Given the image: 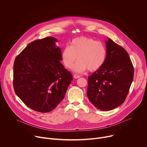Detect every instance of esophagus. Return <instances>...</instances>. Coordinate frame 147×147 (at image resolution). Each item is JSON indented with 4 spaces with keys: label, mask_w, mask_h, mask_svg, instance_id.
Returning <instances> with one entry per match:
<instances>
[{
    "label": "esophagus",
    "mask_w": 147,
    "mask_h": 147,
    "mask_svg": "<svg viewBox=\"0 0 147 147\" xmlns=\"http://www.w3.org/2000/svg\"><path fill=\"white\" fill-rule=\"evenodd\" d=\"M74 77L75 78H78L80 77V76L77 75V74H74Z\"/></svg>",
    "instance_id": "34e87169"
}]
</instances>
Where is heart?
Wrapping results in <instances>:
<instances>
[{"label": "heart", "mask_w": 147, "mask_h": 147, "mask_svg": "<svg viewBox=\"0 0 147 147\" xmlns=\"http://www.w3.org/2000/svg\"><path fill=\"white\" fill-rule=\"evenodd\" d=\"M63 63L69 69L74 67L75 72H82L88 69L93 71L99 69L107 57V49L100 41L87 36H80L73 39L70 46L65 47L61 51Z\"/></svg>", "instance_id": "b5f03b06"}]
</instances>
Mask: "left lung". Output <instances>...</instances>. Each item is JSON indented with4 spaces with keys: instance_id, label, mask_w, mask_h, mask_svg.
<instances>
[{
    "instance_id": "8db88e82",
    "label": "left lung",
    "mask_w": 147,
    "mask_h": 147,
    "mask_svg": "<svg viewBox=\"0 0 147 147\" xmlns=\"http://www.w3.org/2000/svg\"><path fill=\"white\" fill-rule=\"evenodd\" d=\"M105 43V61L88 77L87 94L96 108L110 111L120 106L126 98L133 80L134 67L123 47L110 38Z\"/></svg>"
}]
</instances>
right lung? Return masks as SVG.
<instances>
[{"mask_svg": "<svg viewBox=\"0 0 147 147\" xmlns=\"http://www.w3.org/2000/svg\"><path fill=\"white\" fill-rule=\"evenodd\" d=\"M57 42L51 36L34 40L14 60V91L26 105L39 112L54 109L73 80L60 61L61 53Z\"/></svg>", "mask_w": 147, "mask_h": 147, "instance_id": "obj_1", "label": "right lung"}]
</instances>
